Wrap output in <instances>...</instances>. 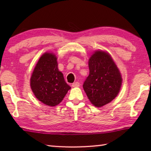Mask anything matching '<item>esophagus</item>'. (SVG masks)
Instances as JSON below:
<instances>
[{"mask_svg": "<svg viewBox=\"0 0 151 151\" xmlns=\"http://www.w3.org/2000/svg\"><path fill=\"white\" fill-rule=\"evenodd\" d=\"M80 86V83L78 82H76V83H74L72 84L73 87H78V86Z\"/></svg>", "mask_w": 151, "mask_h": 151, "instance_id": "obj_1", "label": "esophagus"}]
</instances>
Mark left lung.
I'll use <instances>...</instances> for the list:
<instances>
[{
    "label": "left lung",
    "mask_w": 151,
    "mask_h": 151,
    "mask_svg": "<svg viewBox=\"0 0 151 151\" xmlns=\"http://www.w3.org/2000/svg\"><path fill=\"white\" fill-rule=\"evenodd\" d=\"M89 75L83 84L84 91L94 106L101 107L117 96L122 85L119 68L109 53L97 50L88 60Z\"/></svg>",
    "instance_id": "8db88e82"
}]
</instances>
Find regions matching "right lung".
Returning <instances> with one entry per match:
<instances>
[{"mask_svg": "<svg viewBox=\"0 0 151 151\" xmlns=\"http://www.w3.org/2000/svg\"><path fill=\"white\" fill-rule=\"evenodd\" d=\"M57 58L46 52L39 58L30 77V87L38 100L46 105L55 106L63 100L70 89L58 69Z\"/></svg>", "mask_w": 151, "mask_h": 151, "instance_id": "obj_1", "label": "right lung"}]
</instances>
